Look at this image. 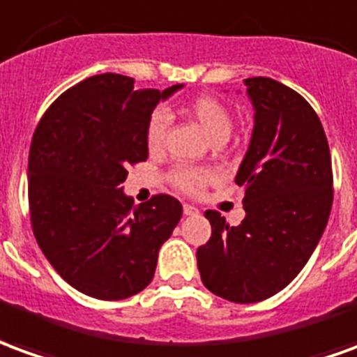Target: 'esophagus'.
Masks as SVG:
<instances>
[{
  "mask_svg": "<svg viewBox=\"0 0 357 357\" xmlns=\"http://www.w3.org/2000/svg\"><path fill=\"white\" fill-rule=\"evenodd\" d=\"M184 215H198V207L190 206V204H184Z\"/></svg>",
  "mask_w": 357,
  "mask_h": 357,
  "instance_id": "34e87169",
  "label": "esophagus"
}]
</instances>
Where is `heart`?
Listing matches in <instances>:
<instances>
[{
    "label": "heart",
    "mask_w": 357,
    "mask_h": 357,
    "mask_svg": "<svg viewBox=\"0 0 357 357\" xmlns=\"http://www.w3.org/2000/svg\"><path fill=\"white\" fill-rule=\"evenodd\" d=\"M184 113L192 123H196L202 128V132L213 144L227 142V138L231 136L232 125H234L231 111L225 107V103L211 96H202V98L192 100L186 105ZM167 125H169V119L165 111L158 109L151 113L148 126H146V142L151 151L161 150V146L165 142ZM213 181L215 171L207 167H176L171 173L173 186L184 194H198Z\"/></svg>",
    "instance_id": "1"
}]
</instances>
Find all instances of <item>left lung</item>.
Returning <instances> with one entry per match:
<instances>
[{
  "instance_id": "8db88e82",
  "label": "left lung",
  "mask_w": 357,
  "mask_h": 357,
  "mask_svg": "<svg viewBox=\"0 0 357 357\" xmlns=\"http://www.w3.org/2000/svg\"><path fill=\"white\" fill-rule=\"evenodd\" d=\"M254 130L236 173L246 217L227 225L206 211L211 238L198 248L207 290L234 304L280 292L319 244L333 206V169L317 113L292 88L273 78H246Z\"/></svg>"
}]
</instances>
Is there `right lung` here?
<instances>
[{"label": "right lung", "instance_id": "1", "mask_svg": "<svg viewBox=\"0 0 357 357\" xmlns=\"http://www.w3.org/2000/svg\"><path fill=\"white\" fill-rule=\"evenodd\" d=\"M165 90H136L123 75H96L61 93L32 136L29 204L38 246L78 292L125 300L153 279L159 248L183 217L158 194L134 206L121 184L148 159L146 126Z\"/></svg>", "mask_w": 357, "mask_h": 357}]
</instances>
